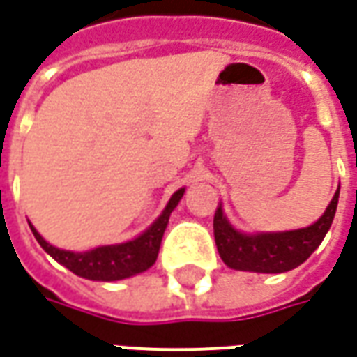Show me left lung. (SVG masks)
Segmentation results:
<instances>
[{
    "label": "left lung",
    "instance_id": "8db88e82",
    "mask_svg": "<svg viewBox=\"0 0 357 357\" xmlns=\"http://www.w3.org/2000/svg\"><path fill=\"white\" fill-rule=\"evenodd\" d=\"M340 187L326 206L325 214L309 228L280 234H239L231 228L222 206L214 213V239L222 261L236 271H253V273H286L300 266L326 236L333 224L338 204Z\"/></svg>",
    "mask_w": 357,
    "mask_h": 357
}]
</instances>
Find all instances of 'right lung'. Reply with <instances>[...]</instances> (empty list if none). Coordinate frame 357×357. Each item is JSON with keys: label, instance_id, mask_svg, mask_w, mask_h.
<instances>
[{"label": "right lung", "instance_id": "obj_1", "mask_svg": "<svg viewBox=\"0 0 357 357\" xmlns=\"http://www.w3.org/2000/svg\"><path fill=\"white\" fill-rule=\"evenodd\" d=\"M183 191L185 189H179L172 195L164 213L158 216V220L154 222L149 230L133 241L119 243V245H106V248L91 249L86 253H73V251H63V249L50 245L32 226L31 230L36 241L44 248V251L77 276H83L89 280H104V282L121 280L127 276L143 273L154 265L158 251H160L162 236L168 226V218H170L172 211L178 206L179 199L183 197Z\"/></svg>", "mask_w": 357, "mask_h": 357}]
</instances>
